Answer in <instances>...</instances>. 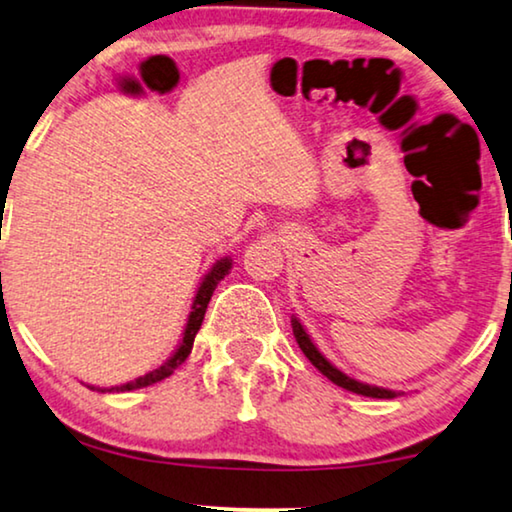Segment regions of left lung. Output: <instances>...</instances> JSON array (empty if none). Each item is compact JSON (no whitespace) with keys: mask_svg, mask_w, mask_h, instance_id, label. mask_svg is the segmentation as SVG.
<instances>
[{"mask_svg":"<svg viewBox=\"0 0 512 512\" xmlns=\"http://www.w3.org/2000/svg\"><path fill=\"white\" fill-rule=\"evenodd\" d=\"M291 326H293V335H296V342L300 345V349H303V354L312 361V366L317 368L321 375H326L333 384H338V387L347 389V391H354V394L370 396V398H394V396H398L396 391H391V389H382V387H373V384L356 382V380H352V377H347L345 373H340V370L335 368L331 361L324 359V354H321L319 349L314 347L310 335L305 333V328L300 326V321L296 317L291 319Z\"/></svg>","mask_w":512,"mask_h":512,"instance_id":"8db88e82","label":"left lung"}]
</instances>
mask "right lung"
Masks as SVG:
<instances>
[{
  "label": "right lung",
  "instance_id": "obj_1",
  "mask_svg": "<svg viewBox=\"0 0 512 512\" xmlns=\"http://www.w3.org/2000/svg\"><path fill=\"white\" fill-rule=\"evenodd\" d=\"M230 265H233V261H230V258H221V261L216 263L214 268L207 272L205 279H202L200 289H198V293H195L191 314H188V321H186V328H184V338H181L177 352H174L170 359L163 363V366L156 368V370H151V373H146L142 377H137V380L125 382V384H121V387H109V389H97V391H102V394H104V391H132V389L149 387V384H156L160 380H165V377H170L174 370H177L181 363L188 359V354H191L193 340H195V335H198V331H200L202 319H205V312H207L209 300H212V293L216 289V284H219L221 279L228 275ZM90 389H95V387H90Z\"/></svg>",
  "mask_w": 512,
  "mask_h": 512
}]
</instances>
